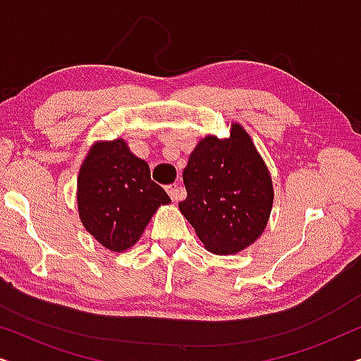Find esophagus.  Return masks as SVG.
<instances>
[{
  "mask_svg": "<svg viewBox=\"0 0 361 361\" xmlns=\"http://www.w3.org/2000/svg\"><path fill=\"white\" fill-rule=\"evenodd\" d=\"M167 192H169L171 199L177 202V200H182L185 197V189L179 184H171L167 185Z\"/></svg>",
  "mask_w": 361,
  "mask_h": 361,
  "instance_id": "34e87169",
  "label": "esophagus"
}]
</instances>
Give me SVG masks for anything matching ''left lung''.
<instances>
[{
	"mask_svg": "<svg viewBox=\"0 0 361 361\" xmlns=\"http://www.w3.org/2000/svg\"><path fill=\"white\" fill-rule=\"evenodd\" d=\"M182 179L187 199L179 204L180 214L205 250L236 255L263 235L273 209V179L240 123H231L228 137H202Z\"/></svg>",
	"mask_w": 361,
	"mask_h": 361,
	"instance_id": "8db88e82",
	"label": "left lung"
}]
</instances>
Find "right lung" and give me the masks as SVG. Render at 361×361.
I'll return each instance as SVG.
<instances>
[{"instance_id":"obj_1","label":"right lung","mask_w":361,"mask_h":361,"mask_svg":"<svg viewBox=\"0 0 361 361\" xmlns=\"http://www.w3.org/2000/svg\"><path fill=\"white\" fill-rule=\"evenodd\" d=\"M169 195L151 180L146 161L123 137L93 142L77 177L78 216L106 250L123 253L135 246L146 225Z\"/></svg>"}]
</instances>
